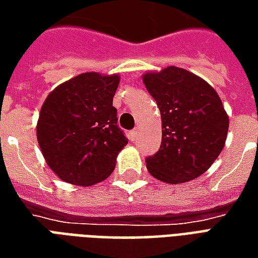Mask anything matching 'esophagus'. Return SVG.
<instances>
[{
    "mask_svg": "<svg viewBox=\"0 0 258 258\" xmlns=\"http://www.w3.org/2000/svg\"><path fill=\"white\" fill-rule=\"evenodd\" d=\"M128 137H130V140L133 141V142L138 140V137H140V133H138V130L135 128V130H133V131H130Z\"/></svg>",
    "mask_w": 258,
    "mask_h": 258,
    "instance_id": "1",
    "label": "esophagus"
}]
</instances>
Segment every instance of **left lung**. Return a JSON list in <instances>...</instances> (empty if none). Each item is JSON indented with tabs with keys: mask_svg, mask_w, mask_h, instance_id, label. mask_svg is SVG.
Listing matches in <instances>:
<instances>
[{
	"mask_svg": "<svg viewBox=\"0 0 258 258\" xmlns=\"http://www.w3.org/2000/svg\"><path fill=\"white\" fill-rule=\"evenodd\" d=\"M144 84L162 116V145L146 157L148 171L168 184L202 175L227 140L229 120L218 94L205 80L175 66L146 73Z\"/></svg>",
	"mask_w": 258,
	"mask_h": 258,
	"instance_id": "obj_1",
	"label": "left lung"
}]
</instances>
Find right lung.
Instances as JSON below:
<instances>
[{
    "instance_id": "add662e5",
    "label": "right lung",
    "mask_w": 258,
    "mask_h": 258,
    "mask_svg": "<svg viewBox=\"0 0 258 258\" xmlns=\"http://www.w3.org/2000/svg\"><path fill=\"white\" fill-rule=\"evenodd\" d=\"M118 81L117 74L83 73L56 87L42 105L37 141L48 166L69 184L106 179L128 142L113 106Z\"/></svg>"
}]
</instances>
